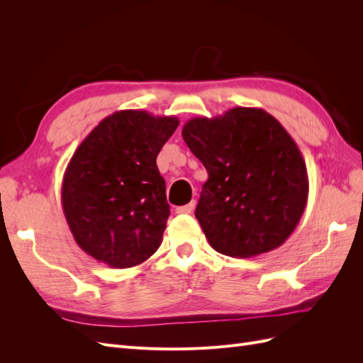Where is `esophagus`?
Wrapping results in <instances>:
<instances>
[{
	"instance_id": "1",
	"label": "esophagus",
	"mask_w": 363,
	"mask_h": 363,
	"mask_svg": "<svg viewBox=\"0 0 363 363\" xmlns=\"http://www.w3.org/2000/svg\"><path fill=\"white\" fill-rule=\"evenodd\" d=\"M194 208H195V201H191L189 204L180 206V207L175 208V212H177V213H192Z\"/></svg>"
}]
</instances>
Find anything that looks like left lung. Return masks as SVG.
<instances>
[{
	"label": "left lung",
	"mask_w": 363,
	"mask_h": 363,
	"mask_svg": "<svg viewBox=\"0 0 363 363\" xmlns=\"http://www.w3.org/2000/svg\"><path fill=\"white\" fill-rule=\"evenodd\" d=\"M182 136L208 174L195 218L212 248L230 257L279 248L309 194L301 151L279 121L263 108L233 107L189 119Z\"/></svg>",
	"instance_id": "left-lung-1"
}]
</instances>
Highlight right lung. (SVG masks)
<instances>
[{"mask_svg": "<svg viewBox=\"0 0 363 363\" xmlns=\"http://www.w3.org/2000/svg\"><path fill=\"white\" fill-rule=\"evenodd\" d=\"M180 121L145 111L106 116L75 150L62 182V206L84 252L131 268L162 244L169 216L156 159Z\"/></svg>", "mask_w": 363, "mask_h": 363, "instance_id": "1", "label": "right lung"}]
</instances>
